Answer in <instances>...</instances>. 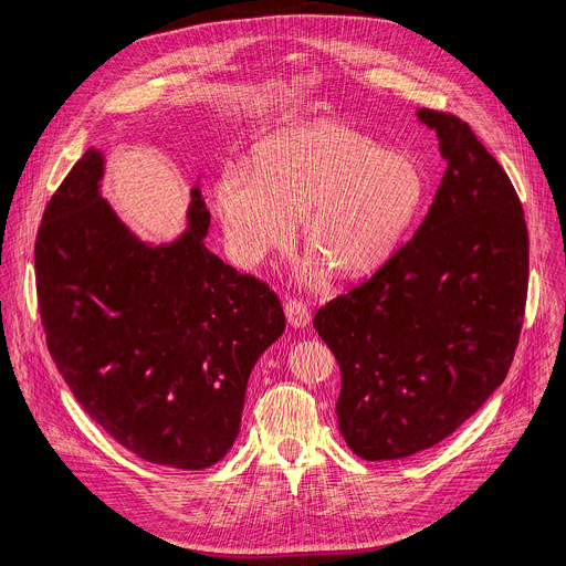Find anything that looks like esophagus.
<instances>
[{
    "label": "esophagus",
    "instance_id": "34e87169",
    "mask_svg": "<svg viewBox=\"0 0 566 566\" xmlns=\"http://www.w3.org/2000/svg\"><path fill=\"white\" fill-rule=\"evenodd\" d=\"M284 313H286L289 325L295 327V329H304V327L308 325V322H311V311H308V306H306L304 302H300V300H289V302L284 304Z\"/></svg>",
    "mask_w": 566,
    "mask_h": 566
}]
</instances>
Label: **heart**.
I'll return each instance as SVG.
<instances>
[{"instance_id":"heart-1","label":"heart","mask_w":566,"mask_h":566,"mask_svg":"<svg viewBox=\"0 0 566 566\" xmlns=\"http://www.w3.org/2000/svg\"><path fill=\"white\" fill-rule=\"evenodd\" d=\"M428 197L419 160L343 123L282 129L253 151V175L226 168L214 208L232 260L258 269L291 247L293 221L308 258L302 282L327 266L343 277L378 271L400 249Z\"/></svg>"}]
</instances>
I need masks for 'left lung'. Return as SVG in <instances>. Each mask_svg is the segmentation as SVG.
I'll list each match as a JSON object with an SVG mask.
<instances>
[{
  "label": "left lung",
  "mask_w": 566,
  "mask_h": 566,
  "mask_svg": "<svg viewBox=\"0 0 566 566\" xmlns=\"http://www.w3.org/2000/svg\"><path fill=\"white\" fill-rule=\"evenodd\" d=\"M417 116L448 164L423 223L313 317L343 374L338 428L367 461L450 437L504 382L524 322L528 230L509 175L461 118Z\"/></svg>",
  "instance_id": "left-lung-1"
}]
</instances>
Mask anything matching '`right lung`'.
<instances>
[{"mask_svg":"<svg viewBox=\"0 0 566 566\" xmlns=\"http://www.w3.org/2000/svg\"><path fill=\"white\" fill-rule=\"evenodd\" d=\"M90 147L51 197L35 241L49 352L85 412L136 457L217 463L239 434L251 371L284 334L277 295L206 249L199 184L188 228L166 244L132 232L103 199Z\"/></svg>","mask_w":566,"mask_h":566,"instance_id":"right-lung-1","label":"right lung"}]
</instances>
